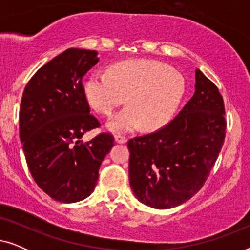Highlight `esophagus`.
Masks as SVG:
<instances>
[{
	"label": "esophagus",
	"mask_w": 250,
	"mask_h": 250,
	"mask_svg": "<svg viewBox=\"0 0 250 250\" xmlns=\"http://www.w3.org/2000/svg\"><path fill=\"white\" fill-rule=\"evenodd\" d=\"M115 141L117 143H126L127 142V138L125 135H115Z\"/></svg>",
	"instance_id": "1"
}]
</instances>
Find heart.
Listing matches in <instances>:
<instances>
[{"mask_svg":"<svg viewBox=\"0 0 250 250\" xmlns=\"http://www.w3.org/2000/svg\"><path fill=\"white\" fill-rule=\"evenodd\" d=\"M186 91L184 77L165 63L153 60H125L95 73L84 84V93L94 110L110 116L127 97V105L108 123L123 133L141 127L155 129L172 117Z\"/></svg>","mask_w":250,"mask_h":250,"instance_id":"1","label":"heart"}]
</instances>
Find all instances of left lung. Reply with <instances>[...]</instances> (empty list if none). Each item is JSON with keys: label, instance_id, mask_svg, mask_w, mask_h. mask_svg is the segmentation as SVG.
Wrapping results in <instances>:
<instances>
[{"label": "left lung", "instance_id": "left-lung-1", "mask_svg": "<svg viewBox=\"0 0 250 250\" xmlns=\"http://www.w3.org/2000/svg\"><path fill=\"white\" fill-rule=\"evenodd\" d=\"M225 109L216 85L196 69V91L179 115L127 142L129 184L146 206L167 209L199 191L225 139Z\"/></svg>", "mask_w": 250, "mask_h": 250}]
</instances>
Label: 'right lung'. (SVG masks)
<instances>
[{
    "label": "right lung",
    "mask_w": 250,
    "mask_h": 250,
    "mask_svg": "<svg viewBox=\"0 0 250 250\" xmlns=\"http://www.w3.org/2000/svg\"><path fill=\"white\" fill-rule=\"evenodd\" d=\"M98 61L97 51L68 49L41 67L23 90L19 134L27 165L37 186L60 203L93 192L102 160L114 146L111 133L82 140L101 126L90 114L83 85Z\"/></svg>",
    "instance_id": "add662e5"
}]
</instances>
